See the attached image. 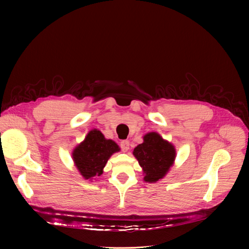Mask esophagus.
Instances as JSON below:
<instances>
[{"label": "esophagus", "mask_w": 249, "mask_h": 249, "mask_svg": "<svg viewBox=\"0 0 249 249\" xmlns=\"http://www.w3.org/2000/svg\"><path fill=\"white\" fill-rule=\"evenodd\" d=\"M120 146H121V149H122V151H123V152L128 151V149L130 148V147H129V146H130V144H129V141H128V140H123V141H121V143H120Z\"/></svg>", "instance_id": "obj_1"}]
</instances>
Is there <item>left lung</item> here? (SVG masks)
<instances>
[{"mask_svg": "<svg viewBox=\"0 0 249 249\" xmlns=\"http://www.w3.org/2000/svg\"><path fill=\"white\" fill-rule=\"evenodd\" d=\"M133 155L142 167L144 181L156 182L169 172L177 158V151L171 142L163 139L158 132H149L143 136V142L133 150Z\"/></svg>", "mask_w": 249, "mask_h": 249, "instance_id": "8db88e82", "label": "left lung"}]
</instances>
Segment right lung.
I'll list each match as a JSON object with an SVG mask.
<instances>
[{
  "instance_id": "1",
  "label": "right lung",
  "mask_w": 249,
  "mask_h": 249,
  "mask_svg": "<svg viewBox=\"0 0 249 249\" xmlns=\"http://www.w3.org/2000/svg\"><path fill=\"white\" fill-rule=\"evenodd\" d=\"M120 151L119 145L112 139L105 138L98 129H91L85 139L71 152V158L80 175L93 181L104 173V167L111 156Z\"/></svg>"
}]
</instances>
